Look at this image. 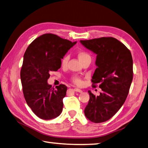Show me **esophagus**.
Wrapping results in <instances>:
<instances>
[{
  "instance_id": "obj_1",
  "label": "esophagus",
  "mask_w": 148,
  "mask_h": 148,
  "mask_svg": "<svg viewBox=\"0 0 148 148\" xmlns=\"http://www.w3.org/2000/svg\"><path fill=\"white\" fill-rule=\"evenodd\" d=\"M74 90L76 91V92H83L82 90L79 89V88H74Z\"/></svg>"
}]
</instances>
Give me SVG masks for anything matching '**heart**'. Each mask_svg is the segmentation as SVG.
<instances>
[{
  "mask_svg": "<svg viewBox=\"0 0 148 148\" xmlns=\"http://www.w3.org/2000/svg\"><path fill=\"white\" fill-rule=\"evenodd\" d=\"M77 56H78V58L79 59V60L81 61V62H83V61L88 60V59H90V56L88 54L87 52H84V51H79V52L77 53ZM68 60H69V57L67 56H65L64 57L61 59V65L62 66H65L66 65L67 63H68ZM71 81L73 82L74 84L79 85L82 83V80L80 78L79 76H73L71 77Z\"/></svg>",
  "mask_w": 148,
  "mask_h": 148,
  "instance_id": "1",
  "label": "heart"
}]
</instances>
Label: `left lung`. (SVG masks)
Listing matches in <instances>:
<instances>
[{"mask_svg": "<svg viewBox=\"0 0 148 148\" xmlns=\"http://www.w3.org/2000/svg\"><path fill=\"white\" fill-rule=\"evenodd\" d=\"M83 46L97 54L92 87L101 88L99 96L88 90L90 99L85 115L94 123L106 122L119 111L127 98L133 80L130 50L112 37L81 40Z\"/></svg>", "mask_w": 148, "mask_h": 148, "instance_id": "1", "label": "left lung"}]
</instances>
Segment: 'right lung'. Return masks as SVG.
Instances as JSON below:
<instances>
[{"mask_svg":"<svg viewBox=\"0 0 148 148\" xmlns=\"http://www.w3.org/2000/svg\"><path fill=\"white\" fill-rule=\"evenodd\" d=\"M76 43L45 34L34 40L26 50L21 69L23 92L28 106L40 119H54L63 111L67 87L60 84L54 89L47 80L51 72L60 69L61 59Z\"/></svg>","mask_w":148,"mask_h":148,"instance_id":"add662e5","label":"right lung"}]
</instances>
